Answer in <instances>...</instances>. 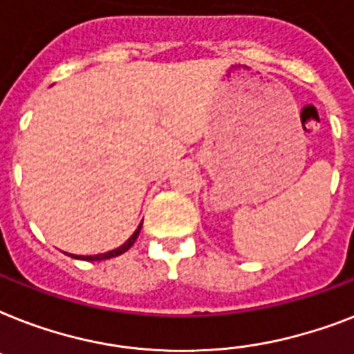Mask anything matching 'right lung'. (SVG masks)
Listing matches in <instances>:
<instances>
[{"label":"right lung","mask_w":354,"mask_h":354,"mask_svg":"<svg viewBox=\"0 0 354 354\" xmlns=\"http://www.w3.org/2000/svg\"><path fill=\"white\" fill-rule=\"evenodd\" d=\"M143 223V222H142ZM142 223L138 225V229L134 232H132V236L129 238L127 242L122 243L120 247H116V249H112V251H107V252H102V254H94V257H80V254H68V257L73 258H77V260H85V261H100V260H109V258H114V257H120V254H123L125 251H129L132 245H134V242H136L138 234H140V231H142Z\"/></svg>","instance_id":"right-lung-1"}]
</instances>
